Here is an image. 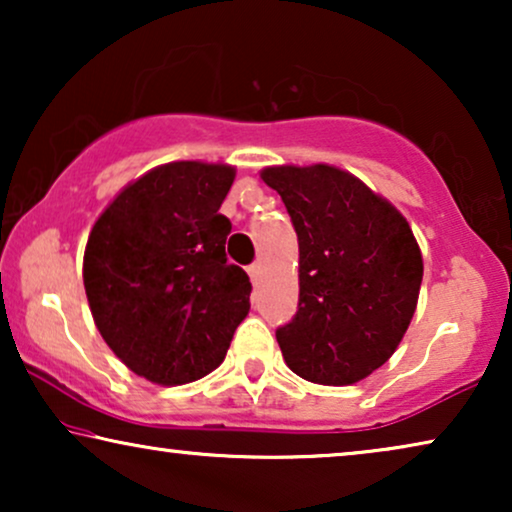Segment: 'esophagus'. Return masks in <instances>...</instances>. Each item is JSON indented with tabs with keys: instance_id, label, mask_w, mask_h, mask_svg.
Instances as JSON below:
<instances>
[{
	"instance_id": "34e87169",
	"label": "esophagus",
	"mask_w": 512,
	"mask_h": 512,
	"mask_svg": "<svg viewBox=\"0 0 512 512\" xmlns=\"http://www.w3.org/2000/svg\"><path fill=\"white\" fill-rule=\"evenodd\" d=\"M247 272H249V277H251V282H258V277H261V263H254V265H249L247 268Z\"/></svg>"
}]
</instances>
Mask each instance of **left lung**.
I'll use <instances>...</instances> for the list:
<instances>
[{"label": "left lung", "mask_w": 512, "mask_h": 512, "mask_svg": "<svg viewBox=\"0 0 512 512\" xmlns=\"http://www.w3.org/2000/svg\"><path fill=\"white\" fill-rule=\"evenodd\" d=\"M261 179L298 235V312L277 331L286 366L314 384L359 382L391 359L417 310L424 261L410 223L340 167L275 165Z\"/></svg>", "instance_id": "8db88e82"}]
</instances>
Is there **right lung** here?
<instances>
[{"label": "right lung", "instance_id": "right-lung-1", "mask_svg": "<svg viewBox=\"0 0 512 512\" xmlns=\"http://www.w3.org/2000/svg\"><path fill=\"white\" fill-rule=\"evenodd\" d=\"M235 167L177 160L130 181L83 254L95 326L132 373L177 387L219 368L249 314L247 272L228 263L219 214Z\"/></svg>", "mask_w": 512, "mask_h": 512}]
</instances>
